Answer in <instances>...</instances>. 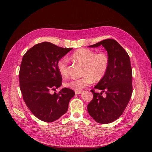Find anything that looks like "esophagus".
Listing matches in <instances>:
<instances>
[{"mask_svg":"<svg viewBox=\"0 0 152 152\" xmlns=\"http://www.w3.org/2000/svg\"><path fill=\"white\" fill-rule=\"evenodd\" d=\"M81 93H82L81 91H75V93H76V94H80Z\"/></svg>","mask_w":152,"mask_h":152,"instance_id":"34e87169","label":"esophagus"}]
</instances>
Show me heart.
Segmentation results:
<instances>
[{"mask_svg":"<svg viewBox=\"0 0 152 152\" xmlns=\"http://www.w3.org/2000/svg\"><path fill=\"white\" fill-rule=\"evenodd\" d=\"M71 59L83 66L82 77L72 79L64 83L67 88L79 91L91 84L93 82H99L106 75L110 65V59L104 52L96 53L91 49L80 48L74 52ZM57 67L61 75L66 77L68 75V59L66 57L59 59Z\"/></svg>","mask_w":152,"mask_h":152,"instance_id":"heart-1","label":"heart"}]
</instances>
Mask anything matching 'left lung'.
<instances>
[{
    "instance_id": "obj_1",
    "label": "left lung",
    "mask_w": 152,
    "mask_h": 152,
    "mask_svg": "<svg viewBox=\"0 0 152 152\" xmlns=\"http://www.w3.org/2000/svg\"><path fill=\"white\" fill-rule=\"evenodd\" d=\"M102 46L107 52L110 65L104 77L94 86L100 93L91 90L93 99L88 104L91 117L97 123L107 124L123 113L132 93V70L129 56L113 39H106L89 48ZM103 92L105 96H103Z\"/></svg>"
}]
</instances>
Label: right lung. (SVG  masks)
<instances>
[{
  "label": "right lung",
  "instance_id": "add662e5",
  "mask_svg": "<svg viewBox=\"0 0 152 152\" xmlns=\"http://www.w3.org/2000/svg\"><path fill=\"white\" fill-rule=\"evenodd\" d=\"M71 50L42 42L29 49L22 58L19 72L20 90L26 106L41 121L53 122L59 118L66 113L69 102L75 95L67 88L50 93L62 85L57 62Z\"/></svg>",
  "mask_w": 152,
  "mask_h": 152
}]
</instances>
